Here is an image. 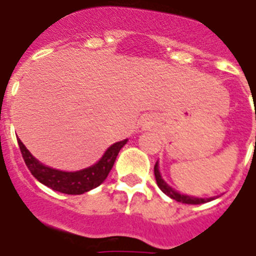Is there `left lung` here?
Returning a JSON list of instances; mask_svg holds the SVG:
<instances>
[{
    "instance_id": "1",
    "label": "left lung",
    "mask_w": 256,
    "mask_h": 256,
    "mask_svg": "<svg viewBox=\"0 0 256 256\" xmlns=\"http://www.w3.org/2000/svg\"><path fill=\"white\" fill-rule=\"evenodd\" d=\"M154 174H156V186L161 188V191L164 192V194H166L168 196L172 198V199L177 200V202L187 203V204H202V203L210 202V200H214V199H216V196L196 198V196H191V195H186V194H182V192L176 191L174 188H172L164 180L161 172H160V164H158V162H156V166H154Z\"/></svg>"
}]
</instances>
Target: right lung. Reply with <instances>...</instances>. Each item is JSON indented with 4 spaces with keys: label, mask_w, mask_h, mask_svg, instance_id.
I'll use <instances>...</instances> for the list:
<instances>
[{
    "label": "right lung",
    "mask_w": 256,
    "mask_h": 256,
    "mask_svg": "<svg viewBox=\"0 0 256 256\" xmlns=\"http://www.w3.org/2000/svg\"><path fill=\"white\" fill-rule=\"evenodd\" d=\"M128 139L116 142L100 156V161L84 169L76 172H65L60 169H54L48 165H44L27 150L23 142L18 139V147L22 151L26 165L39 182H42L46 187L52 188L54 191L68 194V195H82L84 192L91 191L105 182L106 177L114 165V161L122 147L126 146Z\"/></svg>",
    "instance_id": "add662e5"
}]
</instances>
